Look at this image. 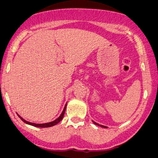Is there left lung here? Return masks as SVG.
Returning <instances> with one entry per match:
<instances>
[{
	"mask_svg": "<svg viewBox=\"0 0 158 158\" xmlns=\"http://www.w3.org/2000/svg\"><path fill=\"white\" fill-rule=\"evenodd\" d=\"M94 122V123L96 124V125H98V126H100V127H104V128H107V127H106V126H103V125H101V124H97V123H96V122Z\"/></svg>",
	"mask_w": 158,
	"mask_h": 158,
	"instance_id": "left-lung-1",
	"label": "left lung"
}]
</instances>
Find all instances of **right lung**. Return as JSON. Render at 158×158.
I'll use <instances>...</instances> for the list:
<instances>
[{"mask_svg":"<svg viewBox=\"0 0 158 158\" xmlns=\"http://www.w3.org/2000/svg\"><path fill=\"white\" fill-rule=\"evenodd\" d=\"M66 106H67V105H66L65 107H64L63 111H62L61 114L60 115V116L58 117V118H56V120H54L53 122H48V123H44V124H35V123H31V122H27V121H25V119H23V118L21 117L19 115H18V116L19 118H21V120L23 121V122H24L25 123L28 124H30V125H32V126H34V127H52V126H54L56 125V124H57L58 122H60L61 121L62 118L64 117V113H65V110H66Z\"/></svg>","mask_w":158,"mask_h":158,"instance_id":"right-lung-1","label":"right lung"}]
</instances>
